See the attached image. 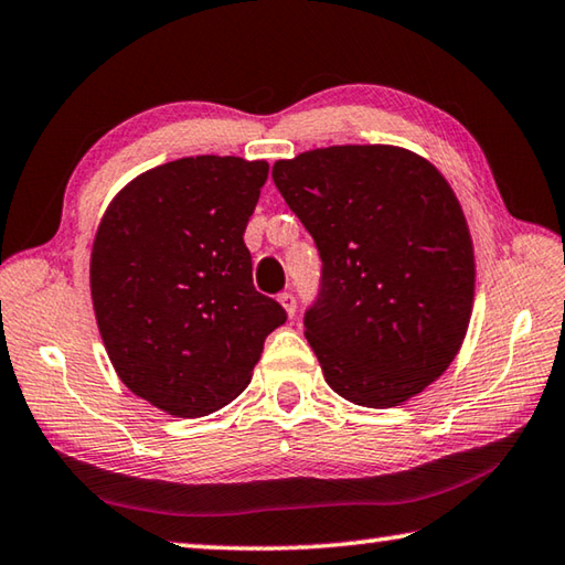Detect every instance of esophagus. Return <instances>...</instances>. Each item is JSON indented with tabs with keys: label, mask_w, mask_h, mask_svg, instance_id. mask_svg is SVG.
<instances>
[{
	"label": "esophagus",
	"mask_w": 565,
	"mask_h": 565,
	"mask_svg": "<svg viewBox=\"0 0 565 565\" xmlns=\"http://www.w3.org/2000/svg\"><path fill=\"white\" fill-rule=\"evenodd\" d=\"M279 301H281V306L286 309V313H289V317H294V313H296V296L291 291H284V294H279Z\"/></svg>",
	"instance_id": "obj_1"
}]
</instances>
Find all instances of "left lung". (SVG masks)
I'll return each mask as SVG.
<instances>
[{
    "label": "left lung",
    "mask_w": 565,
    "mask_h": 565,
    "mask_svg": "<svg viewBox=\"0 0 565 565\" xmlns=\"http://www.w3.org/2000/svg\"><path fill=\"white\" fill-rule=\"evenodd\" d=\"M274 184L319 248L303 333L351 404H404L444 374L473 306V244L448 181L406 149L347 145L276 161Z\"/></svg>",
    "instance_id": "8db88e82"
}]
</instances>
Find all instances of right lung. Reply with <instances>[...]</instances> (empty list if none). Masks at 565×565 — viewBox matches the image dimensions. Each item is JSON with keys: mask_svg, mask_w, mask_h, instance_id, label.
Wrapping results in <instances>:
<instances>
[{"mask_svg": "<svg viewBox=\"0 0 565 565\" xmlns=\"http://www.w3.org/2000/svg\"><path fill=\"white\" fill-rule=\"evenodd\" d=\"M266 161L184 157L124 186L92 248L99 333L131 394L179 418L214 414L252 381L286 321L254 289L244 244Z\"/></svg>", "mask_w": 565, "mask_h": 565, "instance_id": "obj_1", "label": "right lung"}]
</instances>
